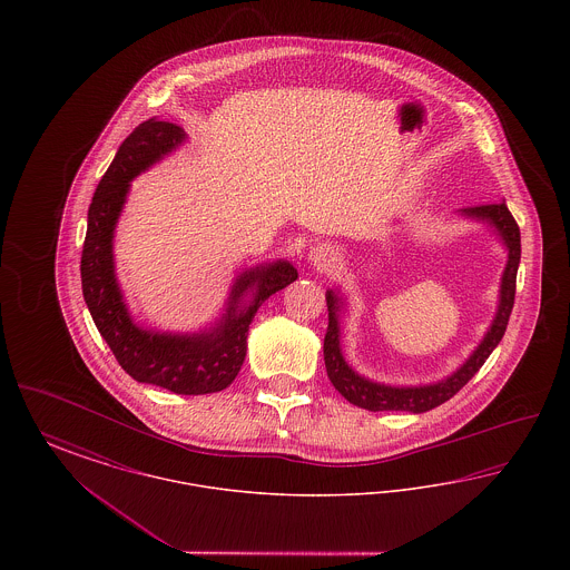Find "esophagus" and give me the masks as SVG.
<instances>
[{"instance_id": "obj_1", "label": "esophagus", "mask_w": 570, "mask_h": 570, "mask_svg": "<svg viewBox=\"0 0 570 570\" xmlns=\"http://www.w3.org/2000/svg\"><path fill=\"white\" fill-rule=\"evenodd\" d=\"M337 261V249L326 244L316 245L309 249V263L318 269H328Z\"/></svg>"}]
</instances>
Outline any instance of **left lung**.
I'll return each instance as SVG.
<instances>
[{"instance_id": "1", "label": "left lung", "mask_w": 570, "mask_h": 570, "mask_svg": "<svg viewBox=\"0 0 570 570\" xmlns=\"http://www.w3.org/2000/svg\"><path fill=\"white\" fill-rule=\"evenodd\" d=\"M463 216L488 219L489 224H493L498 228L502 242L509 247V263H507V269L502 275L498 314L489 326L488 335L483 337L479 348L453 376H449L438 384H428V386H386V384H379V382H372V380L354 374L340 351V323H337L340 298L335 297L333 291L326 293V307H328V326H326L325 335L326 374L333 382V386L354 406L365 407L372 412H382V410L425 412V410H432V407L444 404L446 400H451L461 386H465L468 380L483 367L489 354L493 353V348L500 344L507 325H509L511 312H513V303H515L517 267H519V258H521L519 226L504 203L465 207Z\"/></svg>"}]
</instances>
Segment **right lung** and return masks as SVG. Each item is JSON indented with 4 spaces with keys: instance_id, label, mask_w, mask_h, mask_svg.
Listing matches in <instances>:
<instances>
[{
    "instance_id": "1",
    "label": "right lung",
    "mask_w": 570,
    "mask_h": 570,
    "mask_svg": "<svg viewBox=\"0 0 570 570\" xmlns=\"http://www.w3.org/2000/svg\"><path fill=\"white\" fill-rule=\"evenodd\" d=\"M186 138L177 124L149 119L136 126L98 184L87 214L81 254L82 297L117 363L138 382L179 395H205L226 389L244 365L247 328L273 293L297 279V269L277 261L239 275L224 321L209 333L168 335L136 326L124 305L112 269V230L136 175L158 163ZM247 289L253 301L240 298Z\"/></svg>"
}]
</instances>
